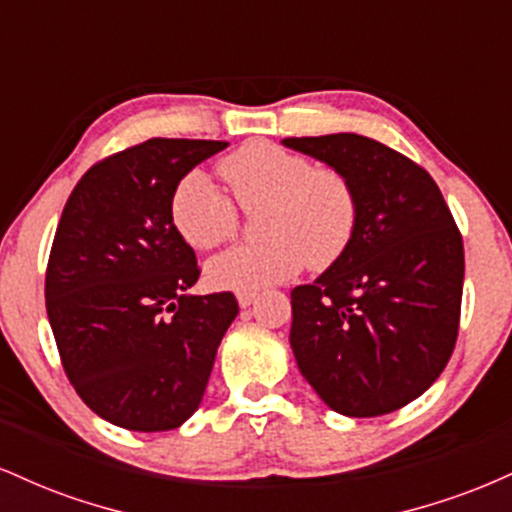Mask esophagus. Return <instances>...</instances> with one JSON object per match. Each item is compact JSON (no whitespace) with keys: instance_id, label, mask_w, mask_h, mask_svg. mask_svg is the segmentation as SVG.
<instances>
[{"instance_id":"obj_1","label":"esophagus","mask_w":512,"mask_h":512,"mask_svg":"<svg viewBox=\"0 0 512 512\" xmlns=\"http://www.w3.org/2000/svg\"><path fill=\"white\" fill-rule=\"evenodd\" d=\"M255 296L257 291H238V303L243 305V308H248V305L255 303Z\"/></svg>"}]
</instances>
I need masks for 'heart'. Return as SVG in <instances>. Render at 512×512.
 I'll list each match as a JSON object with an SVG mask.
<instances>
[{"label":"heart","mask_w":512,"mask_h":512,"mask_svg":"<svg viewBox=\"0 0 512 512\" xmlns=\"http://www.w3.org/2000/svg\"><path fill=\"white\" fill-rule=\"evenodd\" d=\"M219 175L233 200L207 175L192 170L175 185L170 219L195 250L231 240L243 211L260 212V243L236 245L209 262L214 284L257 291L301 272H320L351 248L358 228V192L344 170L315 166L308 156L272 142H250L221 158ZM239 206L236 208L235 204Z\"/></svg>","instance_id":"1"}]
</instances>
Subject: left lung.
<instances>
[{
	"label": "left lung",
	"mask_w": 512,
	"mask_h": 512,
	"mask_svg": "<svg viewBox=\"0 0 512 512\" xmlns=\"http://www.w3.org/2000/svg\"><path fill=\"white\" fill-rule=\"evenodd\" d=\"M344 170L358 192L351 248L291 291L303 378L344 416L402 409L438 380L460 332L464 245L426 168L361 134L284 139Z\"/></svg>",
	"instance_id": "left-lung-1"
}]
</instances>
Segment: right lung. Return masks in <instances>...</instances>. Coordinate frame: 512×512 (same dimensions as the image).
Masks as SVG:
<instances>
[{
  "label": "right lung",
  "instance_id": "obj_1",
  "mask_svg": "<svg viewBox=\"0 0 512 512\" xmlns=\"http://www.w3.org/2000/svg\"><path fill=\"white\" fill-rule=\"evenodd\" d=\"M214 139H146L93 163L64 204L45 305L64 373L98 416L173 431L195 414L236 320L231 291L185 296L202 274L170 197Z\"/></svg>",
  "mask_w": 512,
  "mask_h": 512
}]
</instances>
